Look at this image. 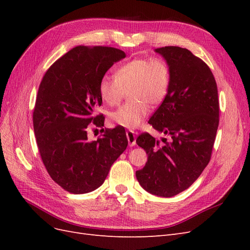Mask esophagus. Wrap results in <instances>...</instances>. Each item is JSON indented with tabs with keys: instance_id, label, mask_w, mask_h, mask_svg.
<instances>
[{
	"instance_id": "esophagus-1",
	"label": "esophagus",
	"mask_w": 250,
	"mask_h": 250,
	"mask_svg": "<svg viewBox=\"0 0 250 250\" xmlns=\"http://www.w3.org/2000/svg\"><path fill=\"white\" fill-rule=\"evenodd\" d=\"M126 135H127V140H128V144L129 146L132 147L135 145V141H137V133L132 130H128L126 131Z\"/></svg>"
}]
</instances>
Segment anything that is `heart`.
<instances>
[{
    "instance_id": "b5f03b06",
    "label": "heart",
    "mask_w": 250,
    "mask_h": 250,
    "mask_svg": "<svg viewBox=\"0 0 250 250\" xmlns=\"http://www.w3.org/2000/svg\"><path fill=\"white\" fill-rule=\"evenodd\" d=\"M170 87V70L160 58H135L118 67L115 79L99 83L101 100L112 106L129 92V102L109 113L110 122L129 129L141 125L150 113L149 105L161 104Z\"/></svg>"
}]
</instances>
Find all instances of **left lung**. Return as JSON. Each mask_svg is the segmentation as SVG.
<instances>
[{
	"label": "left lung",
	"instance_id": "1",
	"mask_svg": "<svg viewBox=\"0 0 250 250\" xmlns=\"http://www.w3.org/2000/svg\"><path fill=\"white\" fill-rule=\"evenodd\" d=\"M170 70V87L149 120L162 142L145 132L137 144L148 161L135 176L144 190L172 197L191 187L207 167L219 125L218 89L208 64L180 47L155 49Z\"/></svg>",
	"mask_w": 250,
	"mask_h": 250
}]
</instances>
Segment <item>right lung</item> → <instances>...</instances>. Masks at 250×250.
Masks as SVG:
<instances>
[{"instance_id":"add662e5","label":"right lung","mask_w":250,"mask_h":250,"mask_svg":"<svg viewBox=\"0 0 250 250\" xmlns=\"http://www.w3.org/2000/svg\"><path fill=\"white\" fill-rule=\"evenodd\" d=\"M125 57L116 48L78 46L56 60L40 84L33 111L37 147L51 178L72 194L99 188L127 148L122 126L87 140L90 123L104 126V117L95 113L102 104L100 80Z\"/></svg>"}]
</instances>
